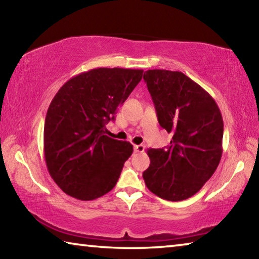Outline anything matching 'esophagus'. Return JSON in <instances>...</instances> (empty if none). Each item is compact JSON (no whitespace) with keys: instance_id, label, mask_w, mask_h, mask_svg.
Returning <instances> with one entry per match:
<instances>
[{"instance_id":"esophagus-1","label":"esophagus","mask_w":259,"mask_h":259,"mask_svg":"<svg viewBox=\"0 0 259 259\" xmlns=\"http://www.w3.org/2000/svg\"><path fill=\"white\" fill-rule=\"evenodd\" d=\"M134 150H135V152L143 153L144 151H145V146L142 145V144H140V145H135V146H134Z\"/></svg>"}]
</instances>
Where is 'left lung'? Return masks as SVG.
Wrapping results in <instances>:
<instances>
[{
    "label": "left lung",
    "mask_w": 259,
    "mask_h": 259,
    "mask_svg": "<svg viewBox=\"0 0 259 259\" xmlns=\"http://www.w3.org/2000/svg\"><path fill=\"white\" fill-rule=\"evenodd\" d=\"M144 80L157 121L174 136L168 147L147 150L151 163L143 178L161 199H188L202 188L221 161V111L211 96L182 72L148 69Z\"/></svg>",
    "instance_id": "obj_1"
}]
</instances>
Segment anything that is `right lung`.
I'll list each match as a JSON object with an SVG mask.
<instances>
[{"instance_id":"obj_1","label":"right lung","mask_w":259,"mask_h":259,"mask_svg":"<svg viewBox=\"0 0 259 259\" xmlns=\"http://www.w3.org/2000/svg\"><path fill=\"white\" fill-rule=\"evenodd\" d=\"M143 72L91 69L68 80L52 99L43 135L45 157L51 178L66 194L90 201L115 186L134 148L105 135L106 123L114 120Z\"/></svg>"}]
</instances>
